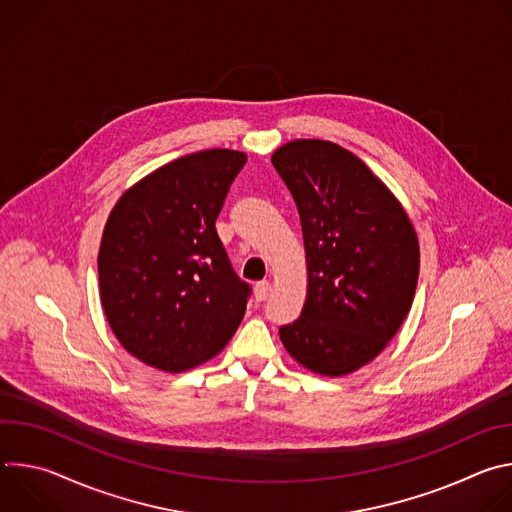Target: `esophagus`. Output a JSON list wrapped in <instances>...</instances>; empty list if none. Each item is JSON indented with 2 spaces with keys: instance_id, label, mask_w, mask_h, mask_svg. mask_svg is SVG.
I'll list each match as a JSON object with an SVG mask.
<instances>
[{
  "instance_id": "obj_1",
  "label": "esophagus",
  "mask_w": 512,
  "mask_h": 512,
  "mask_svg": "<svg viewBox=\"0 0 512 512\" xmlns=\"http://www.w3.org/2000/svg\"><path fill=\"white\" fill-rule=\"evenodd\" d=\"M271 294V283L269 281H261L255 285V300L257 302H265Z\"/></svg>"
}]
</instances>
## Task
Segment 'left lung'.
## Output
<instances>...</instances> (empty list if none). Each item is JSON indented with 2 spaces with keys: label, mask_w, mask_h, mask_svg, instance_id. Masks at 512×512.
Wrapping results in <instances>:
<instances>
[{
  "label": "left lung",
  "mask_w": 512,
  "mask_h": 512,
  "mask_svg": "<svg viewBox=\"0 0 512 512\" xmlns=\"http://www.w3.org/2000/svg\"><path fill=\"white\" fill-rule=\"evenodd\" d=\"M271 164L296 200L308 269L302 314L279 338L312 373L350 375L385 350L411 310L417 233L387 184L334 141H287Z\"/></svg>",
  "instance_id": "obj_1"
}]
</instances>
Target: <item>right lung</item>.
I'll use <instances>...</instances> for the list:
<instances>
[{"label": "right lung", "instance_id": "add662e5", "mask_svg": "<svg viewBox=\"0 0 512 512\" xmlns=\"http://www.w3.org/2000/svg\"><path fill=\"white\" fill-rule=\"evenodd\" d=\"M247 162L237 150L182 156L127 188L99 249V294L121 346L166 373L221 352L237 332L251 287L216 235V216Z\"/></svg>", "mask_w": 512, "mask_h": 512}]
</instances>
